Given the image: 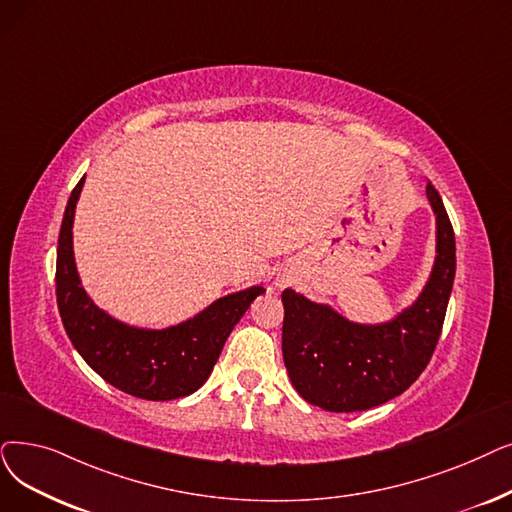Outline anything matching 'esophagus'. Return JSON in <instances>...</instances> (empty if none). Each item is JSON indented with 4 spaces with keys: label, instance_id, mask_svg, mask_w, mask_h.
<instances>
[{
    "label": "esophagus",
    "instance_id": "esophagus-1",
    "mask_svg": "<svg viewBox=\"0 0 512 512\" xmlns=\"http://www.w3.org/2000/svg\"><path fill=\"white\" fill-rule=\"evenodd\" d=\"M276 284H278V286H284V284H288V278H286V276H278V278H276Z\"/></svg>",
    "mask_w": 512,
    "mask_h": 512
}]
</instances>
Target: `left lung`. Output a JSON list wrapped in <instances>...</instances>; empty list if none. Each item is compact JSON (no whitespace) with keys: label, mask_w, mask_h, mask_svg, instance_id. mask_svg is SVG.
Returning a JSON list of instances; mask_svg holds the SVG:
<instances>
[{"label":"left lung","mask_w":512,"mask_h":512,"mask_svg":"<svg viewBox=\"0 0 512 512\" xmlns=\"http://www.w3.org/2000/svg\"><path fill=\"white\" fill-rule=\"evenodd\" d=\"M437 247L418 299L383 324H358L286 288L282 355L297 393L328 412H362L402 395L427 368L456 274V240L435 186L427 184Z\"/></svg>","instance_id":"left-lung-1"}]
</instances>
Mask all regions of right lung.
<instances>
[{
  "instance_id": "right-lung-1",
  "label": "right lung",
  "mask_w": 512,
  "mask_h": 512,
  "mask_svg": "<svg viewBox=\"0 0 512 512\" xmlns=\"http://www.w3.org/2000/svg\"><path fill=\"white\" fill-rule=\"evenodd\" d=\"M85 177L66 203L56 257V301L66 335L106 383L140 399L169 402L209 379L232 328L263 286L213 301L194 318L163 330L136 328L110 318L81 286L73 255V219Z\"/></svg>"
}]
</instances>
